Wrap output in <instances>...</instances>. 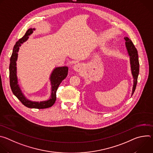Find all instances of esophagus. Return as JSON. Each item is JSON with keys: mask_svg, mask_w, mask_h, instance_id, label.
<instances>
[{"mask_svg": "<svg viewBox=\"0 0 153 153\" xmlns=\"http://www.w3.org/2000/svg\"><path fill=\"white\" fill-rule=\"evenodd\" d=\"M83 65L80 63H78L76 64L73 67L74 70L77 72H80L83 70Z\"/></svg>", "mask_w": 153, "mask_h": 153, "instance_id": "34e87169", "label": "esophagus"}]
</instances>
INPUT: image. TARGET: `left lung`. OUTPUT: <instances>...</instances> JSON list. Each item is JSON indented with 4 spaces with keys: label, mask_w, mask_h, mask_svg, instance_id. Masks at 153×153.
Wrapping results in <instances>:
<instances>
[{
    "label": "left lung",
    "mask_w": 153,
    "mask_h": 153,
    "mask_svg": "<svg viewBox=\"0 0 153 153\" xmlns=\"http://www.w3.org/2000/svg\"><path fill=\"white\" fill-rule=\"evenodd\" d=\"M125 40V44L130 56V62H131V67L132 74L134 77V85L133 88L132 95L135 91L136 85L137 83V78L139 73V57L138 53L136 48L133 44V42L128 37L124 38Z\"/></svg>",
    "instance_id": "8db88e82"
}]
</instances>
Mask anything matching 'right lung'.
Wrapping results in <instances>:
<instances>
[{
	"label": "right lung",
	"mask_w": 153,
	"mask_h": 153,
	"mask_svg": "<svg viewBox=\"0 0 153 153\" xmlns=\"http://www.w3.org/2000/svg\"><path fill=\"white\" fill-rule=\"evenodd\" d=\"M35 29L30 28L28 29L25 35L20 39L17 42H16V44L14 46L13 53L11 54L10 58V63L9 67L10 70V84L11 91L16 96V97L24 105L28 108H36V109H45L48 108L52 106L56 102V91L57 90L58 87L60 83L62 82L63 79L67 77L68 75V68L67 67H57L56 68L50 77L51 83L52 85V93L50 99L47 101H43L40 102H32L26 99V97L24 96L22 93L19 85L17 84V78L16 76V61L17 59V52L19 49V47H20L22 43L25 42L29 36L33 32V30Z\"/></svg>",
	"instance_id": "obj_1"
}]
</instances>
